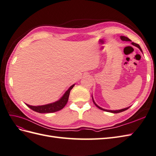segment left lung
Segmentation results:
<instances>
[{"label":"left lung","instance_id":"8db88e82","mask_svg":"<svg viewBox=\"0 0 156 156\" xmlns=\"http://www.w3.org/2000/svg\"><path fill=\"white\" fill-rule=\"evenodd\" d=\"M120 38H121V39L122 40V41H131V40L130 39H129L128 37H125V36H120ZM131 44L133 45H134V46H135V47H138V49L140 50V51L142 52V49L140 48V45H138V44H136V43H134V42H132L131 43ZM91 97H92V99H93V102H94V103L95 104V105L97 107H98V108L99 109H101V110H103V111H107V112H110V113H121V112H122V111H126V110H127L130 107H126V108H124V109H119V110H108V109H103V108H101V107H100L99 106H98L96 103H95V102L94 101V98H93V96L92 95H91Z\"/></svg>","mask_w":156,"mask_h":156}]
</instances>
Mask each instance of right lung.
I'll return each instance as SVG.
<instances>
[{"instance_id": "1", "label": "right lung", "mask_w": 156, "mask_h": 156, "mask_svg": "<svg viewBox=\"0 0 156 156\" xmlns=\"http://www.w3.org/2000/svg\"><path fill=\"white\" fill-rule=\"evenodd\" d=\"M74 85L75 84L72 85L66 91V92L64 94V95L61 97V98H60L57 101L49 103V104L38 105V106L30 105L28 104H26V105L28 107H30L31 109H32L34 111H36V112L39 113H54V112H56V111L61 110L62 108H64V107H65L67 103L68 100H69L70 90L73 88Z\"/></svg>"}]
</instances>
